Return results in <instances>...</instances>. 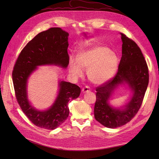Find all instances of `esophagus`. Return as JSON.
I'll list each match as a JSON object with an SVG mask.
<instances>
[{"label":"esophagus","instance_id":"obj_1","mask_svg":"<svg viewBox=\"0 0 159 159\" xmlns=\"http://www.w3.org/2000/svg\"><path fill=\"white\" fill-rule=\"evenodd\" d=\"M91 91V88L88 86H86L82 88V92L83 93H86V92H88V91Z\"/></svg>","mask_w":159,"mask_h":159}]
</instances>
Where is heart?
Listing matches in <instances>:
<instances>
[{
  "instance_id": "heart-1",
  "label": "heart",
  "mask_w": 159,
  "mask_h": 159,
  "mask_svg": "<svg viewBox=\"0 0 159 159\" xmlns=\"http://www.w3.org/2000/svg\"><path fill=\"white\" fill-rule=\"evenodd\" d=\"M119 65L116 54L104 46L94 47L80 52L77 59L70 58V72L75 77H80L83 70H88V76L94 84H101L110 80Z\"/></svg>"
}]
</instances>
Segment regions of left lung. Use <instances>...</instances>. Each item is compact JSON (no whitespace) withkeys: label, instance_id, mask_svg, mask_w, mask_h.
<instances>
[{"label":"left lung","instance_id":"left-lung-1","mask_svg":"<svg viewBox=\"0 0 159 159\" xmlns=\"http://www.w3.org/2000/svg\"><path fill=\"white\" fill-rule=\"evenodd\" d=\"M122 57L118 70L110 80L96 88L95 119L103 126L116 128L129 122L138 113L149 83L148 67L144 57L135 41L120 33ZM126 82L134 92L130 102L123 109H115L107 102L112 91Z\"/></svg>","mask_w":159,"mask_h":159}]
</instances>
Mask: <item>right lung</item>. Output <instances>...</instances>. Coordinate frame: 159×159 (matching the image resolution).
<instances>
[{
  "label": "right lung",
  "instance_id": "right-lung-1",
  "mask_svg": "<svg viewBox=\"0 0 159 159\" xmlns=\"http://www.w3.org/2000/svg\"><path fill=\"white\" fill-rule=\"evenodd\" d=\"M68 35L60 28H51L39 33L22 49L13 67L12 78L16 101L29 120L41 128L55 129L61 126L69 115L68 102L80 93L77 85L61 81L55 103L44 111L34 109L27 98V79L37 66L54 64L64 68L68 66Z\"/></svg>",
  "mask_w": 159,
  "mask_h": 159
}]
</instances>
